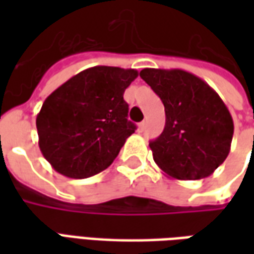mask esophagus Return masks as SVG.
Here are the masks:
<instances>
[{"label":"esophagus","instance_id":"esophagus-1","mask_svg":"<svg viewBox=\"0 0 254 254\" xmlns=\"http://www.w3.org/2000/svg\"><path fill=\"white\" fill-rule=\"evenodd\" d=\"M145 127H147V122L145 121L140 122V124H138V130H140V132H143L144 129H145Z\"/></svg>","mask_w":254,"mask_h":254}]
</instances>
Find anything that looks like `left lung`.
Wrapping results in <instances>:
<instances>
[{"label": "left lung", "instance_id": "left-lung-1", "mask_svg": "<svg viewBox=\"0 0 254 254\" xmlns=\"http://www.w3.org/2000/svg\"><path fill=\"white\" fill-rule=\"evenodd\" d=\"M140 77L165 105V129L149 143L155 163L177 180L211 176L227 158L234 133L223 100L204 80L182 69L145 67Z\"/></svg>", "mask_w": 254, "mask_h": 254}]
</instances>
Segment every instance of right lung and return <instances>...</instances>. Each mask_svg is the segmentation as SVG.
Returning <instances> with one entry per match:
<instances>
[{
    "label": "right lung",
    "instance_id": "add662e5",
    "mask_svg": "<svg viewBox=\"0 0 254 254\" xmlns=\"http://www.w3.org/2000/svg\"><path fill=\"white\" fill-rule=\"evenodd\" d=\"M137 76L134 69L89 67L47 96L36 129L39 148L54 170L78 180L113 163L136 130L127 121L124 92Z\"/></svg>",
    "mask_w": 254,
    "mask_h": 254
}]
</instances>
